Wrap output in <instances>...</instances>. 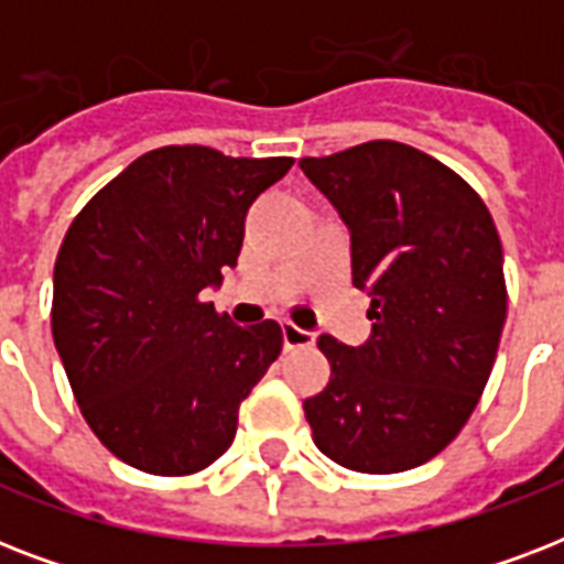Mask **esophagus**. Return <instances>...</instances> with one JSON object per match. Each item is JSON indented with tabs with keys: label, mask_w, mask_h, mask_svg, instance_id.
Listing matches in <instances>:
<instances>
[{
	"label": "esophagus",
	"mask_w": 564,
	"mask_h": 564,
	"mask_svg": "<svg viewBox=\"0 0 564 564\" xmlns=\"http://www.w3.org/2000/svg\"><path fill=\"white\" fill-rule=\"evenodd\" d=\"M283 330V348L286 351H295V348H310V345L316 343V334H310L304 327L292 325V322H283L281 325Z\"/></svg>",
	"instance_id": "obj_1"
}]
</instances>
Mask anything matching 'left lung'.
<instances>
[{
  "mask_svg": "<svg viewBox=\"0 0 564 564\" xmlns=\"http://www.w3.org/2000/svg\"><path fill=\"white\" fill-rule=\"evenodd\" d=\"M299 166L351 230L354 286L371 299L369 343L318 336L330 380L304 401L313 442L351 471L424 465L471 419L498 357V228L471 184L394 140Z\"/></svg>",
  "mask_w": 564,
  "mask_h": 564,
  "instance_id": "8db88e82",
  "label": "left lung"
}]
</instances>
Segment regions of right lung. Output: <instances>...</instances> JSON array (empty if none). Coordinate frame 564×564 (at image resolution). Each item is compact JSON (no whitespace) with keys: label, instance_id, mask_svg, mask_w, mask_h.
<instances>
[{"label":"right lung","instance_id":"1","mask_svg":"<svg viewBox=\"0 0 564 564\" xmlns=\"http://www.w3.org/2000/svg\"><path fill=\"white\" fill-rule=\"evenodd\" d=\"M292 158L163 145L84 204L55 260L52 336L84 421L158 477L213 465L239 403L278 360L281 325L239 327L204 286L237 265L246 213Z\"/></svg>","mask_w":564,"mask_h":564}]
</instances>
